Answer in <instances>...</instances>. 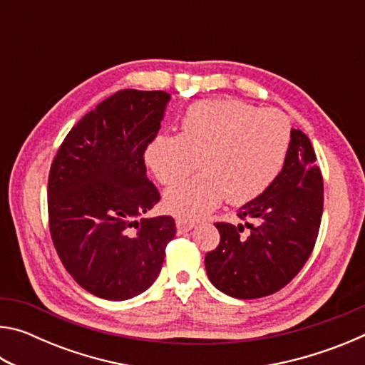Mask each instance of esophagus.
<instances>
[{
	"instance_id": "34e87169",
	"label": "esophagus",
	"mask_w": 365,
	"mask_h": 365,
	"mask_svg": "<svg viewBox=\"0 0 365 365\" xmlns=\"http://www.w3.org/2000/svg\"><path fill=\"white\" fill-rule=\"evenodd\" d=\"M175 224H177V232L180 233V235L185 233V232H190L191 228L195 227V222H191L188 219H182V217H178L175 220Z\"/></svg>"
}]
</instances>
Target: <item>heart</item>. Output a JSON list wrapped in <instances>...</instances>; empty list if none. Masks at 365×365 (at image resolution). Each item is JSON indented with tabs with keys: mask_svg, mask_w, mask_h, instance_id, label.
Here are the masks:
<instances>
[{
	"mask_svg": "<svg viewBox=\"0 0 365 365\" xmlns=\"http://www.w3.org/2000/svg\"><path fill=\"white\" fill-rule=\"evenodd\" d=\"M292 123L279 109H259L240 100H205L185 110L180 135L159 133L146 146L145 163L170 188L164 206L185 219L205 217L227 196L245 205L264 193L285 164Z\"/></svg>",
	"mask_w": 365,
	"mask_h": 365,
	"instance_id": "heart-1",
	"label": "heart"
}]
</instances>
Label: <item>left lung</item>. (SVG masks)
<instances>
[{
  "mask_svg": "<svg viewBox=\"0 0 365 365\" xmlns=\"http://www.w3.org/2000/svg\"><path fill=\"white\" fill-rule=\"evenodd\" d=\"M324 211V178L311 140L292 130L283 169L270 187L240 207L245 227L217 222L220 243L205 264L212 285L255 299L288 285L311 256Z\"/></svg>",
  "mask_w": 365,
  "mask_h": 365,
  "instance_id": "8db88e82",
  "label": "left lung"
}]
</instances>
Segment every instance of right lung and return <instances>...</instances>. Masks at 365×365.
<instances>
[{
  "label": "right lung",
  "mask_w": 365,
  "mask_h": 365,
  "mask_svg": "<svg viewBox=\"0 0 365 365\" xmlns=\"http://www.w3.org/2000/svg\"><path fill=\"white\" fill-rule=\"evenodd\" d=\"M170 100L120 90L67 133L48 177L49 232L66 270L98 298L123 301L150 288L175 237L170 215L143 217L160 195L145 151Z\"/></svg>",
  "instance_id": "1"
}]
</instances>
